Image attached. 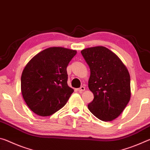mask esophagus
Segmentation results:
<instances>
[{"label": "esophagus", "mask_w": 150, "mask_h": 150, "mask_svg": "<svg viewBox=\"0 0 150 150\" xmlns=\"http://www.w3.org/2000/svg\"><path fill=\"white\" fill-rule=\"evenodd\" d=\"M77 90H78V91L79 93H82V92H83V91L85 90V87H83V86H81V87L80 88H79Z\"/></svg>", "instance_id": "obj_1"}]
</instances>
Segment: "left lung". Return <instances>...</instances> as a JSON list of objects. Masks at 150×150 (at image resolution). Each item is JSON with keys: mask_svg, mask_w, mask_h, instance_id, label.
<instances>
[{"mask_svg": "<svg viewBox=\"0 0 150 150\" xmlns=\"http://www.w3.org/2000/svg\"><path fill=\"white\" fill-rule=\"evenodd\" d=\"M81 52L89 66L88 86L94 95L88 110L101 120H113L130 100L128 71L120 58L105 47H88Z\"/></svg>", "mask_w": 150, "mask_h": 150, "instance_id": "left-lung-1", "label": "left lung"}]
</instances>
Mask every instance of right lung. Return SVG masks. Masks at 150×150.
Here are the masks:
<instances>
[{"instance_id": "obj_1", "label": "right lung", "mask_w": 150, "mask_h": 150, "mask_svg": "<svg viewBox=\"0 0 150 150\" xmlns=\"http://www.w3.org/2000/svg\"><path fill=\"white\" fill-rule=\"evenodd\" d=\"M76 54V50L52 47L27 63L21 76V91L35 114L51 116L67 103L74 91L67 85V67Z\"/></svg>"}]
</instances>
